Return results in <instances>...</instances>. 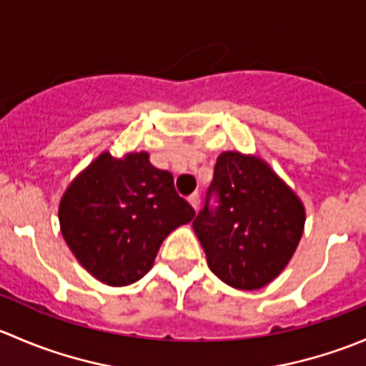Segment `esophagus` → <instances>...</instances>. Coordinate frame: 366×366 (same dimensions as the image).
Instances as JSON below:
<instances>
[{
  "instance_id": "34e87169",
  "label": "esophagus",
  "mask_w": 366,
  "mask_h": 366,
  "mask_svg": "<svg viewBox=\"0 0 366 366\" xmlns=\"http://www.w3.org/2000/svg\"><path fill=\"white\" fill-rule=\"evenodd\" d=\"M187 202H189L191 207H193L194 210H198V205H200V194L193 193L189 198H187Z\"/></svg>"
}]
</instances>
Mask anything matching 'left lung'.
I'll return each mask as SVG.
<instances>
[{
	"label": "left lung",
	"mask_w": 366,
	"mask_h": 366,
	"mask_svg": "<svg viewBox=\"0 0 366 366\" xmlns=\"http://www.w3.org/2000/svg\"><path fill=\"white\" fill-rule=\"evenodd\" d=\"M302 227L301 200L264 161L239 152L217 157L193 228L221 282L241 290L271 283L292 258Z\"/></svg>",
	"instance_id": "8db88e82"
}]
</instances>
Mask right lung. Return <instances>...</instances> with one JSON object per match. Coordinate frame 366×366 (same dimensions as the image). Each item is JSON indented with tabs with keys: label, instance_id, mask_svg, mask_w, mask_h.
Returning <instances> with one entry per match:
<instances>
[{
	"label": "right lung",
	"instance_id": "obj_1",
	"mask_svg": "<svg viewBox=\"0 0 366 366\" xmlns=\"http://www.w3.org/2000/svg\"><path fill=\"white\" fill-rule=\"evenodd\" d=\"M60 227L70 252L99 282L124 287L152 269L169 232L189 223L194 209L177 194L173 175L149 154L117 159L101 154L65 191Z\"/></svg>",
	"mask_w": 366,
	"mask_h": 366
}]
</instances>
